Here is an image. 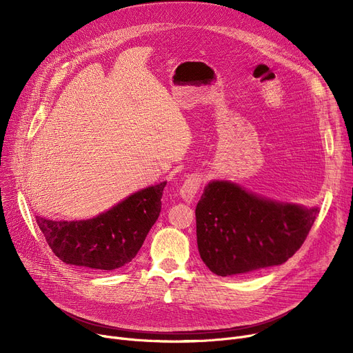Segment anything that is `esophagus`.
Returning a JSON list of instances; mask_svg holds the SVG:
<instances>
[{
    "label": "esophagus",
    "mask_w": 353,
    "mask_h": 353,
    "mask_svg": "<svg viewBox=\"0 0 353 353\" xmlns=\"http://www.w3.org/2000/svg\"><path fill=\"white\" fill-rule=\"evenodd\" d=\"M201 183H203L201 176H199V174H190L186 180H184L183 186H181V189H180V196H181V199H183L184 201H188V203L193 201V199L196 197V194H197V192H199V189H200V186H201Z\"/></svg>",
    "instance_id": "obj_1"
}]
</instances>
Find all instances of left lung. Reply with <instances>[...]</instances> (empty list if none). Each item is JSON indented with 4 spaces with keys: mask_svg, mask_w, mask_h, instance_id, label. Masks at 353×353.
Listing matches in <instances>:
<instances>
[{
    "mask_svg": "<svg viewBox=\"0 0 353 353\" xmlns=\"http://www.w3.org/2000/svg\"><path fill=\"white\" fill-rule=\"evenodd\" d=\"M318 213V208L273 201L230 181H210L196 208L200 257L219 276L282 265L301 249Z\"/></svg>",
    "mask_w": 353,
    "mask_h": 353,
    "instance_id": "1",
    "label": "left lung"
}]
</instances>
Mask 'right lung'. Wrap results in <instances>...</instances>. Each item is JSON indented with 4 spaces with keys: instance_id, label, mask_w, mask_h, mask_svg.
Wrapping results in <instances>:
<instances>
[{
    "instance_id": "1",
    "label": "right lung",
    "mask_w": 353,
    "mask_h": 353,
    "mask_svg": "<svg viewBox=\"0 0 353 353\" xmlns=\"http://www.w3.org/2000/svg\"><path fill=\"white\" fill-rule=\"evenodd\" d=\"M165 181L145 188L88 220L54 221L37 216L48 246L67 265L114 270L136 257L161 210Z\"/></svg>"
}]
</instances>
